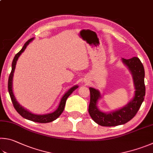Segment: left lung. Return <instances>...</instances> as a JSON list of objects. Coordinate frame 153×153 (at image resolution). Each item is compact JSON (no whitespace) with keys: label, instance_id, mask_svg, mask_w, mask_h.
<instances>
[{"label":"left lung","instance_id":"left-lung-1","mask_svg":"<svg viewBox=\"0 0 153 153\" xmlns=\"http://www.w3.org/2000/svg\"><path fill=\"white\" fill-rule=\"evenodd\" d=\"M122 60L131 72L136 90L134 98L128 104L114 112H102L97 106V102L101 98L100 93L95 88H89L90 91L89 114L95 123L102 126H118L130 121L137 114L145 96L144 69L140 60L136 57L129 59L123 58Z\"/></svg>","mask_w":153,"mask_h":153}]
</instances>
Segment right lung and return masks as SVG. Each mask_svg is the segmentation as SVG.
Segmentation results:
<instances>
[{
  "label": "right lung",
  "mask_w": 153,
  "mask_h": 153,
  "mask_svg": "<svg viewBox=\"0 0 153 153\" xmlns=\"http://www.w3.org/2000/svg\"><path fill=\"white\" fill-rule=\"evenodd\" d=\"M33 39L34 38H31L29 40L27 41V42L25 43L24 46L23 47V48L21 49V51L19 53H17L15 55V57H14V59L13 60V63H12V70H11L9 77V81H8V90H9V92L10 94L11 100H12V102H13V104L14 105V108H15V109L16 110V112H17L21 116H23L24 118L27 119V120L35 122V123H51V122L55 120H56V119L59 117L61 114H62L63 110H64L65 102H66V100H67L68 98L70 96V94L73 92L74 90H76V89L78 88V86L75 85L74 87H72L71 88L69 89L67 92L63 96L57 109L55 110V112L52 113L47 114H43V115L34 114L30 112L29 111H28L27 110L25 109L23 106H21V105L19 104V102L16 101L15 96H14V94L13 91V77L14 71H15L16 63L19 57L20 56L22 53L25 51V49H26L27 46L29 45V43L31 42V41L33 40Z\"/></svg>",
  "instance_id": "right-lung-1"
}]
</instances>
